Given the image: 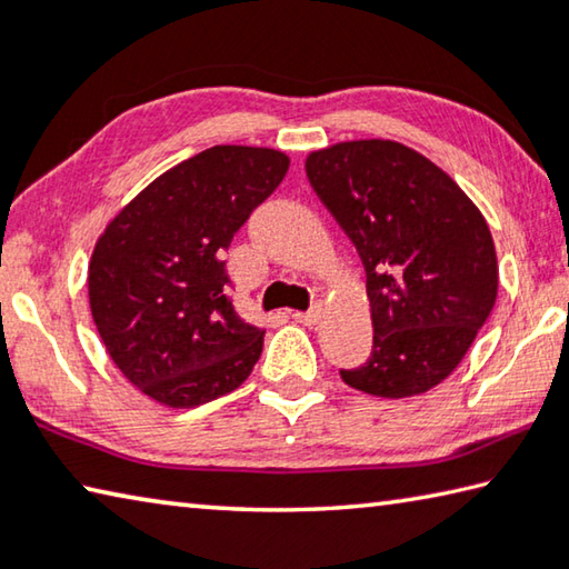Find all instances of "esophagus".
Masks as SVG:
<instances>
[{
    "mask_svg": "<svg viewBox=\"0 0 569 569\" xmlns=\"http://www.w3.org/2000/svg\"><path fill=\"white\" fill-rule=\"evenodd\" d=\"M321 316H323V308L316 303L313 308H308V311H296L293 313V319L298 321V323H303V326H316L321 321Z\"/></svg>",
    "mask_w": 569,
    "mask_h": 569,
    "instance_id": "34e87169",
    "label": "esophagus"
}]
</instances>
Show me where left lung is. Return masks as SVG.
Masks as SVG:
<instances>
[{"label":"left lung","instance_id":"8db88e82","mask_svg":"<svg viewBox=\"0 0 569 569\" xmlns=\"http://www.w3.org/2000/svg\"><path fill=\"white\" fill-rule=\"evenodd\" d=\"M306 176L359 250L371 301V356L341 379L383 399L435 389L497 301L487 220L445 170L393 140L316 150Z\"/></svg>","mask_w":569,"mask_h":569}]
</instances>
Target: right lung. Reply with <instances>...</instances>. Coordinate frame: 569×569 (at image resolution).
<instances>
[{
	"label": "right lung",
	"mask_w": 569,
	"mask_h": 569,
	"mask_svg": "<svg viewBox=\"0 0 569 569\" xmlns=\"http://www.w3.org/2000/svg\"><path fill=\"white\" fill-rule=\"evenodd\" d=\"M286 170L271 148H208L104 228L88 276L92 319L122 377L150 399L200 407L238 389L261 359L266 331L236 313L223 256Z\"/></svg>",
	"instance_id": "obj_1"
}]
</instances>
